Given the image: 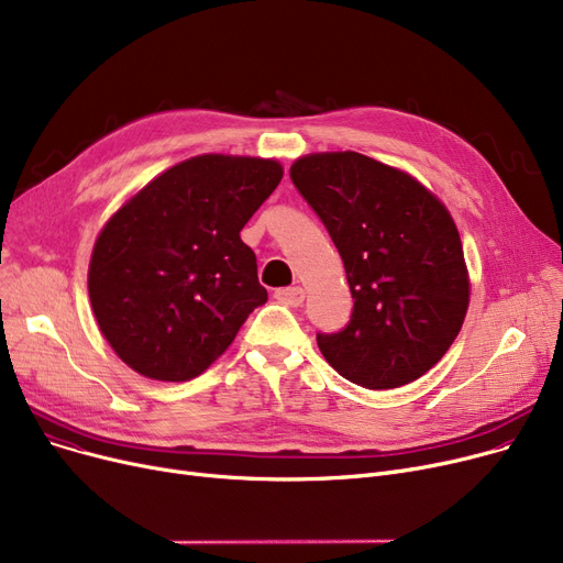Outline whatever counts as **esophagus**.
I'll use <instances>...</instances> for the list:
<instances>
[{"label": "esophagus", "instance_id": "obj_1", "mask_svg": "<svg viewBox=\"0 0 563 563\" xmlns=\"http://www.w3.org/2000/svg\"><path fill=\"white\" fill-rule=\"evenodd\" d=\"M274 297L285 303V306H291V308H299L306 299V291L303 287H283V289H276Z\"/></svg>", "mask_w": 563, "mask_h": 563}]
</instances>
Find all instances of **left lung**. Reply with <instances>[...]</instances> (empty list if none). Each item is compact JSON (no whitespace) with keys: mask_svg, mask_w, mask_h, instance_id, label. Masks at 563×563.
<instances>
[{"mask_svg":"<svg viewBox=\"0 0 563 563\" xmlns=\"http://www.w3.org/2000/svg\"><path fill=\"white\" fill-rule=\"evenodd\" d=\"M289 177L327 225L344 262L353 310L317 333L329 365L367 390L406 386L456 340L470 301L459 230L408 173L361 153H321Z\"/></svg>","mask_w":563,"mask_h":563,"instance_id":"8db88e82","label":"left lung"}]
</instances>
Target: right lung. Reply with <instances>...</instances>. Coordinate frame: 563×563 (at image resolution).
I'll return each mask as SVG.
<instances>
[{"mask_svg": "<svg viewBox=\"0 0 563 563\" xmlns=\"http://www.w3.org/2000/svg\"><path fill=\"white\" fill-rule=\"evenodd\" d=\"M274 159L200 155L162 173L102 228L88 297L111 349L134 372L189 380L266 303L242 228L274 194Z\"/></svg>", "mask_w": 563, "mask_h": 563, "instance_id": "right-lung-1", "label": "right lung"}]
</instances>
